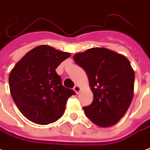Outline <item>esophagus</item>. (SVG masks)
Masks as SVG:
<instances>
[{"label":"esophagus","mask_w":150,"mask_h":150,"mask_svg":"<svg viewBox=\"0 0 150 150\" xmlns=\"http://www.w3.org/2000/svg\"><path fill=\"white\" fill-rule=\"evenodd\" d=\"M74 91H75L76 94H79V91H81V87L79 86V85H75V86H74Z\"/></svg>","instance_id":"34e87169"}]
</instances>
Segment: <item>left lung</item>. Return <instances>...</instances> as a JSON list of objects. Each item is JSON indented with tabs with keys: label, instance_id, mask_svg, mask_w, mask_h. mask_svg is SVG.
<instances>
[{
	"label": "left lung",
	"instance_id": "left-lung-1",
	"mask_svg": "<svg viewBox=\"0 0 150 150\" xmlns=\"http://www.w3.org/2000/svg\"><path fill=\"white\" fill-rule=\"evenodd\" d=\"M88 76L93 102L84 106L86 117L100 127L115 125L134 97V71L126 56L104 47H92L73 56Z\"/></svg>",
	"mask_w": 150,
	"mask_h": 150
}]
</instances>
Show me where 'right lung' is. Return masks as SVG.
<instances>
[{"label": "right lung", "mask_w": 150, "mask_h": 150, "mask_svg": "<svg viewBox=\"0 0 150 150\" xmlns=\"http://www.w3.org/2000/svg\"><path fill=\"white\" fill-rule=\"evenodd\" d=\"M70 55L48 45H40L29 51L10 72L12 98L31 122L47 125L64 115L67 101L75 93L62 85L55 69Z\"/></svg>", "instance_id": "obj_1"}]
</instances>
